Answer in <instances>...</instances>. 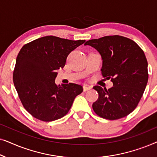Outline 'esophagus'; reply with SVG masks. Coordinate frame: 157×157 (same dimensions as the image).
<instances>
[{"instance_id":"34e87169","label":"esophagus","mask_w":157,"mask_h":157,"mask_svg":"<svg viewBox=\"0 0 157 157\" xmlns=\"http://www.w3.org/2000/svg\"><path fill=\"white\" fill-rule=\"evenodd\" d=\"M83 91H88V90H90V89H91V88H92V86H87V85H85V86H83Z\"/></svg>"}]
</instances>
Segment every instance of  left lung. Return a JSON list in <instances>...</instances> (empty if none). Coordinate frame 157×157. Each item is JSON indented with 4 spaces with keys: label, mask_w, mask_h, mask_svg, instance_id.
<instances>
[{
    "label": "left lung",
    "mask_w": 157,
    "mask_h": 157,
    "mask_svg": "<svg viewBox=\"0 0 157 157\" xmlns=\"http://www.w3.org/2000/svg\"><path fill=\"white\" fill-rule=\"evenodd\" d=\"M101 56V74L111 79L113 86L93 88L98 98L92 105L98 117L117 120L129 114L136 108L147 86L149 74L147 58L134 40L124 36H107L85 43Z\"/></svg>",
    "instance_id": "8db88e82"
}]
</instances>
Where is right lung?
<instances>
[{"label": "right lung", "instance_id": "1", "mask_svg": "<svg viewBox=\"0 0 157 157\" xmlns=\"http://www.w3.org/2000/svg\"><path fill=\"white\" fill-rule=\"evenodd\" d=\"M85 40L56 36L39 38L25 44L16 58L13 79L25 110L42 121H53L67 114L83 86L76 83L58 86L56 70L63 68L68 54Z\"/></svg>", "mask_w": 157, "mask_h": 157}]
</instances>
